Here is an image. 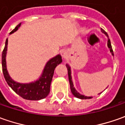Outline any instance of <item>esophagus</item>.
<instances>
[{"label": "esophagus", "mask_w": 125, "mask_h": 125, "mask_svg": "<svg viewBox=\"0 0 125 125\" xmlns=\"http://www.w3.org/2000/svg\"><path fill=\"white\" fill-rule=\"evenodd\" d=\"M62 56L63 58H66V51H62Z\"/></svg>", "instance_id": "obj_1"}]
</instances>
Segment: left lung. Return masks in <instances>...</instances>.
Returning <instances> with one entry per match:
<instances>
[{"label": "left lung", "instance_id": "1", "mask_svg": "<svg viewBox=\"0 0 125 125\" xmlns=\"http://www.w3.org/2000/svg\"><path fill=\"white\" fill-rule=\"evenodd\" d=\"M102 32L103 33H104L108 37V42H107V45H108V47H109V48L110 49V52H111V54L112 55L114 56V51H113V49H112V46H111V41H110L109 38V36H108V34H107V33L105 31L103 30V29H101ZM66 68H67V70H68V79H69V82H70V86H71V91L72 93L73 94V95L75 96V97H77V98H80V99H82V100H84V99H91V98H92V97H87V96H84L83 95H81L79 93L77 92V91L75 90V88H74V86H73V82H72V77H71V68L70 66L66 64Z\"/></svg>", "mask_w": 125, "mask_h": 125}]
</instances>
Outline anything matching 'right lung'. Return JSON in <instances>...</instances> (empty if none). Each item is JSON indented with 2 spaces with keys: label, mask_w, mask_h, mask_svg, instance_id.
<instances>
[{
  "label": "right lung",
  "mask_w": 125,
  "mask_h": 125,
  "mask_svg": "<svg viewBox=\"0 0 125 125\" xmlns=\"http://www.w3.org/2000/svg\"><path fill=\"white\" fill-rule=\"evenodd\" d=\"M19 23L10 34H12L16 32L20 26ZM7 39L5 41V45L2 50V68L4 77L6 80L7 83L12 88V90L16 93L19 95L25 100H39L43 99L49 94L50 84L54 74V68L56 66L62 62L61 55H57L52 59H51L45 65L43 74L39 80L32 83L29 84H20L14 82L10 77L6 67V57L7 48Z\"/></svg>",
  "instance_id": "obj_1"
}]
</instances>
